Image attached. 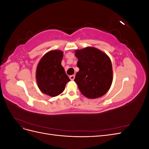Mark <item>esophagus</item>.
<instances>
[{
  "label": "esophagus",
  "instance_id": "34e87169",
  "mask_svg": "<svg viewBox=\"0 0 149 149\" xmlns=\"http://www.w3.org/2000/svg\"><path fill=\"white\" fill-rule=\"evenodd\" d=\"M74 78H75V75H71V76H70V79H71V80H72V81H73V80H74Z\"/></svg>",
  "mask_w": 149,
  "mask_h": 149
}]
</instances>
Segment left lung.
<instances>
[{
    "instance_id": "8db88e82",
    "label": "left lung",
    "mask_w": 149,
    "mask_h": 149,
    "mask_svg": "<svg viewBox=\"0 0 149 149\" xmlns=\"http://www.w3.org/2000/svg\"><path fill=\"white\" fill-rule=\"evenodd\" d=\"M77 66L75 83L83 96L89 99L100 97L109 91L113 79L110 58L100 49L92 47L76 49Z\"/></svg>"
}]
</instances>
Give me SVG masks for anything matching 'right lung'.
<instances>
[{
	"label": "right lung",
	"mask_w": 149,
	"mask_h": 149,
	"mask_svg": "<svg viewBox=\"0 0 149 149\" xmlns=\"http://www.w3.org/2000/svg\"><path fill=\"white\" fill-rule=\"evenodd\" d=\"M63 52L54 49L40 59L36 70L38 87L43 93L52 97L59 95L65 90L70 79L61 65Z\"/></svg>",
	"instance_id": "obj_1"
}]
</instances>
